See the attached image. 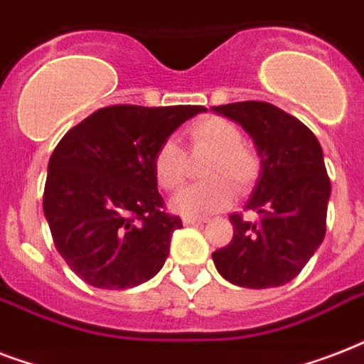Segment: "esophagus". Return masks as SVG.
<instances>
[{
    "instance_id": "34e87169",
    "label": "esophagus",
    "mask_w": 364,
    "mask_h": 364,
    "mask_svg": "<svg viewBox=\"0 0 364 364\" xmlns=\"http://www.w3.org/2000/svg\"><path fill=\"white\" fill-rule=\"evenodd\" d=\"M183 223L185 225H200V223H205L204 217H183Z\"/></svg>"
}]
</instances>
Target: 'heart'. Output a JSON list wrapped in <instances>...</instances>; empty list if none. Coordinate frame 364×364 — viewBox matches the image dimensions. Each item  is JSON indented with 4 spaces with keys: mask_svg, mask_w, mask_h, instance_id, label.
Returning <instances> with one entry per match:
<instances>
[{
    "mask_svg": "<svg viewBox=\"0 0 364 364\" xmlns=\"http://www.w3.org/2000/svg\"><path fill=\"white\" fill-rule=\"evenodd\" d=\"M193 151L211 153L204 168L208 181L183 188L171 200V208L183 215H208L232 204L238 191L245 193L260 176V156L243 143V134L234 122L223 117H204L188 128ZM153 173L160 187L176 193L187 179L185 151L176 139H164L153 156Z\"/></svg>",
    "mask_w": 364,
    "mask_h": 364,
    "instance_id": "heart-1",
    "label": "heart"
}]
</instances>
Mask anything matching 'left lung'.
I'll return each mask as SVG.
<instances>
[{"instance_id": "obj_1", "label": "left lung", "mask_w": 364, "mask_h": 364, "mask_svg": "<svg viewBox=\"0 0 364 364\" xmlns=\"http://www.w3.org/2000/svg\"><path fill=\"white\" fill-rule=\"evenodd\" d=\"M213 111L247 130L262 166L245 204L259 219L230 215L234 236L211 255L215 268L240 287L285 285L299 276L327 230L331 179L321 145L308 126L268 102H236Z\"/></svg>"}]
</instances>
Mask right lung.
<instances>
[{
  "mask_svg": "<svg viewBox=\"0 0 364 364\" xmlns=\"http://www.w3.org/2000/svg\"><path fill=\"white\" fill-rule=\"evenodd\" d=\"M202 105H109L65 134L48 160L43 211L54 247L82 282L130 289L164 266L181 219L166 211L154 151Z\"/></svg>",
  "mask_w": 364,
  "mask_h": 364,
  "instance_id": "1",
  "label": "right lung"
}]
</instances>
